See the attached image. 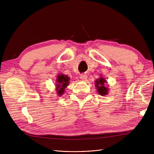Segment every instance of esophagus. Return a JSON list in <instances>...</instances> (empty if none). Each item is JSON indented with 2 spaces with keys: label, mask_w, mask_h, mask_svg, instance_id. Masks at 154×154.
<instances>
[{
  "label": "esophagus",
  "mask_w": 154,
  "mask_h": 154,
  "mask_svg": "<svg viewBox=\"0 0 154 154\" xmlns=\"http://www.w3.org/2000/svg\"><path fill=\"white\" fill-rule=\"evenodd\" d=\"M80 78L82 80H86V79L87 78V75L86 74H80Z\"/></svg>",
  "instance_id": "obj_1"
}]
</instances>
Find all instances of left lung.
<instances>
[{"label": "left lung", "mask_w": 154, "mask_h": 154, "mask_svg": "<svg viewBox=\"0 0 154 154\" xmlns=\"http://www.w3.org/2000/svg\"><path fill=\"white\" fill-rule=\"evenodd\" d=\"M106 83L105 79L101 76L100 78L97 79L95 82V86L96 87L97 91L99 94L101 96H105L108 94L109 88L105 87V83Z\"/></svg>", "instance_id": "8db88e82"}]
</instances>
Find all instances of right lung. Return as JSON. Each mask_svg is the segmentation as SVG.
<instances>
[{"label":"right lung","mask_w":154,"mask_h":154,"mask_svg":"<svg viewBox=\"0 0 154 154\" xmlns=\"http://www.w3.org/2000/svg\"><path fill=\"white\" fill-rule=\"evenodd\" d=\"M70 78L66 75H63V74H58L57 76V79L56 82H57V84L56 85L57 87V91L58 92V96H62L65 91V88L67 87V86L69 85V83Z\"/></svg>","instance_id":"obj_1"}]
</instances>
